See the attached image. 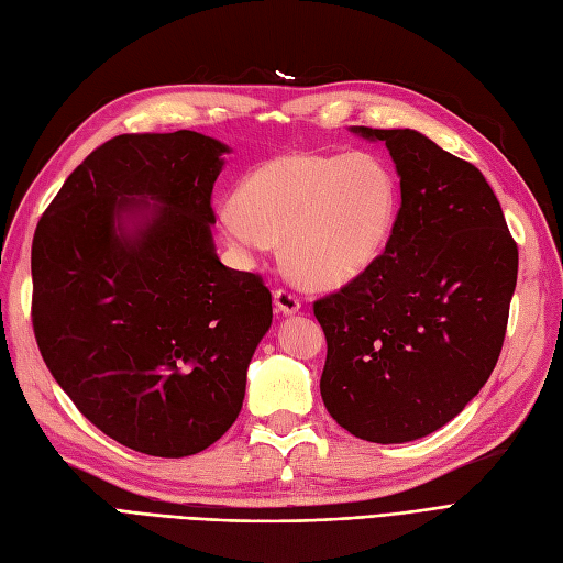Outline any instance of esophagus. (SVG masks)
<instances>
[{"label": "esophagus", "mask_w": 563, "mask_h": 563, "mask_svg": "<svg viewBox=\"0 0 563 563\" xmlns=\"http://www.w3.org/2000/svg\"><path fill=\"white\" fill-rule=\"evenodd\" d=\"M275 308L282 314H296L300 310V298L294 291H288V288H277V291H275Z\"/></svg>", "instance_id": "obj_1"}]
</instances>
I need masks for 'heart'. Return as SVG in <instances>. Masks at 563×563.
Listing matches in <instances>:
<instances>
[{"label":"heart","instance_id":"1","mask_svg":"<svg viewBox=\"0 0 563 563\" xmlns=\"http://www.w3.org/2000/svg\"><path fill=\"white\" fill-rule=\"evenodd\" d=\"M400 210L395 175L367 154H284L255 168L220 210L222 239L241 255L284 241L291 275L336 288L364 275L386 251Z\"/></svg>","mask_w":563,"mask_h":563}]
</instances>
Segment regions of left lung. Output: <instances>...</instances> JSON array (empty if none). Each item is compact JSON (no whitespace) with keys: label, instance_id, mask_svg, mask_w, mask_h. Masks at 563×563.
I'll return each instance as SVG.
<instances>
[{"label":"left lung","instance_id":"8db88e82","mask_svg":"<svg viewBox=\"0 0 563 563\" xmlns=\"http://www.w3.org/2000/svg\"><path fill=\"white\" fill-rule=\"evenodd\" d=\"M353 132L386 144L402 203L382 257L314 300L327 336L319 390L345 431L407 443L445 427L490 378L519 249L476 165L417 130Z\"/></svg>","mask_w":563,"mask_h":563}]
</instances>
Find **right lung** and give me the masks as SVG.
<instances>
[{
  "label": "right lung",
  "instance_id": "right-lung-1",
  "mask_svg": "<svg viewBox=\"0 0 563 563\" xmlns=\"http://www.w3.org/2000/svg\"><path fill=\"white\" fill-rule=\"evenodd\" d=\"M212 136L120 134L70 173L33 239V329L75 407L120 445L189 457L236 421L272 324L261 275L224 267Z\"/></svg>",
  "mask_w": 563,
  "mask_h": 563
}]
</instances>
